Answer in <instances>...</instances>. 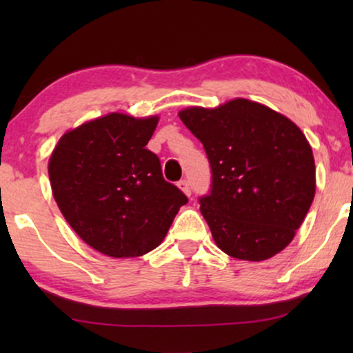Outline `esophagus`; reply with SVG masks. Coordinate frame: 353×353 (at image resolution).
<instances>
[{
  "instance_id": "34e87169",
  "label": "esophagus",
  "mask_w": 353,
  "mask_h": 353,
  "mask_svg": "<svg viewBox=\"0 0 353 353\" xmlns=\"http://www.w3.org/2000/svg\"><path fill=\"white\" fill-rule=\"evenodd\" d=\"M178 188H180V190L185 192L186 196H191V186H190V181H188V180L178 181Z\"/></svg>"
}]
</instances>
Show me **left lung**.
Here are the masks:
<instances>
[{
  "mask_svg": "<svg viewBox=\"0 0 353 353\" xmlns=\"http://www.w3.org/2000/svg\"><path fill=\"white\" fill-rule=\"evenodd\" d=\"M178 115L210 162V192L199 204L215 244L250 262L281 252L315 197V161L305 134L284 115L241 98Z\"/></svg>",
  "mask_w": 353,
  "mask_h": 353,
  "instance_id": "obj_1",
  "label": "left lung"
}]
</instances>
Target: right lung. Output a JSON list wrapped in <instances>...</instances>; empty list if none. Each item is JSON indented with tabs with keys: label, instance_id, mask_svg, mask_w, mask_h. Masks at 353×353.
I'll return each mask as SVG.
<instances>
[{
	"label": "right lung",
	"instance_id": "right-lung-1",
	"mask_svg": "<svg viewBox=\"0 0 353 353\" xmlns=\"http://www.w3.org/2000/svg\"><path fill=\"white\" fill-rule=\"evenodd\" d=\"M159 117L108 114L59 139L48 163L52 196L86 244L115 259L139 257L165 238L188 197L163 180L146 149Z\"/></svg>",
	"mask_w": 353,
	"mask_h": 353
}]
</instances>
